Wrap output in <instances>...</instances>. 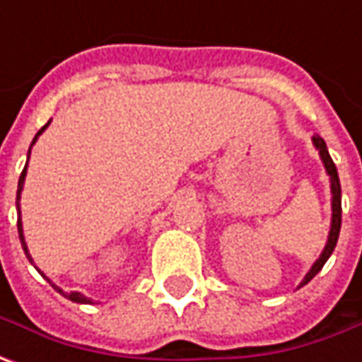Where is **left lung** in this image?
Returning <instances> with one entry per match:
<instances>
[{"instance_id":"left-lung-1","label":"left lung","mask_w":362,"mask_h":362,"mask_svg":"<svg viewBox=\"0 0 362 362\" xmlns=\"http://www.w3.org/2000/svg\"><path fill=\"white\" fill-rule=\"evenodd\" d=\"M313 144H315V148L318 150V154H320V160H322V164H325V170H327V174L330 176V194H332V220H330V232H329V240H327V246H325V250L320 252L318 256V260L310 267V270L306 272V276L300 282V286H305L306 282H310L315 276L318 274V270L325 267V262L329 260V256L332 255V250H334V246H337V240H339V232H341V214H343V208H341V182H339V172H337V166H334V162H332V158H330L329 150H327V144L325 140L320 138V136H313ZM298 286V288H300Z\"/></svg>"}]
</instances>
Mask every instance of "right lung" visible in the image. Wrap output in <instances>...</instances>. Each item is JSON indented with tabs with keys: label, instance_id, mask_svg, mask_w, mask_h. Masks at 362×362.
Segmentation results:
<instances>
[{
	"label": "right lung",
	"instance_id": "add662e5",
	"mask_svg": "<svg viewBox=\"0 0 362 362\" xmlns=\"http://www.w3.org/2000/svg\"><path fill=\"white\" fill-rule=\"evenodd\" d=\"M47 126H49V122L45 124L42 130L35 134V138H33L32 146H33V144H35V140L40 138V134H42V132H44L45 128H47ZM32 146H30V152H32ZM30 152H28V160H30ZM25 174H28V164H25V168H23V172H21V176H19V182H18V198H16V206H18V210H19V198H21V190H23V182H25ZM18 232H19V240H21V246H23V252H25V256L30 258V262H32V264H33L32 256H30V250H28V244H25V238H23V226H21V218H18ZM40 274H42L45 281L49 282V284H52V286L56 288L57 293L64 294V296H66V298H69L71 303H80V305H92V298L83 296V294H81V293H64V291H62L59 286H56L54 282H52V281H49V279H47V276H45L42 270H40Z\"/></svg>",
	"mask_w": 362,
	"mask_h": 362
}]
</instances>
